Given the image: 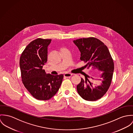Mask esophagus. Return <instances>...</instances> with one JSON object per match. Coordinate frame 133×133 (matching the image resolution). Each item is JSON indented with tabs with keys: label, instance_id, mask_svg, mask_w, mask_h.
<instances>
[{
	"label": "esophagus",
	"instance_id": "1",
	"mask_svg": "<svg viewBox=\"0 0 133 133\" xmlns=\"http://www.w3.org/2000/svg\"><path fill=\"white\" fill-rule=\"evenodd\" d=\"M72 75V74H70V73H67V74H64V77H70Z\"/></svg>",
	"mask_w": 133,
	"mask_h": 133
}]
</instances>
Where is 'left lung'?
<instances>
[{
  "mask_svg": "<svg viewBox=\"0 0 133 133\" xmlns=\"http://www.w3.org/2000/svg\"><path fill=\"white\" fill-rule=\"evenodd\" d=\"M74 43L81 52V60L87 63L84 67H92L103 72L98 79L101 85L94 86L91 80L95 79L83 73L85 78H81L76 87L78 94L84 99L96 101L103 96L110 86L114 70L113 60L107 46L97 38H81L74 40Z\"/></svg>",
  "mask_w": 133,
  "mask_h": 133,
  "instance_id": "left-lung-1",
  "label": "left lung"
}]
</instances>
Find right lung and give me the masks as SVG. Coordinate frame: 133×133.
I'll return each instance as SVG.
<instances>
[{
  "label": "right lung",
  "instance_id": "1",
  "mask_svg": "<svg viewBox=\"0 0 133 133\" xmlns=\"http://www.w3.org/2000/svg\"><path fill=\"white\" fill-rule=\"evenodd\" d=\"M51 39H37L31 41L22 52L20 68L22 83L36 99L46 101L58 91L63 74H46L43 66L47 61V47Z\"/></svg>",
  "mask_w": 133,
  "mask_h": 133
}]
</instances>
